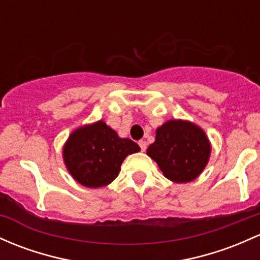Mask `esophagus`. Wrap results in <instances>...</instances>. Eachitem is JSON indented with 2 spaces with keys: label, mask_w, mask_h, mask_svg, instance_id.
<instances>
[{
  "label": "esophagus",
  "mask_w": 260,
  "mask_h": 260,
  "mask_svg": "<svg viewBox=\"0 0 260 260\" xmlns=\"http://www.w3.org/2000/svg\"><path fill=\"white\" fill-rule=\"evenodd\" d=\"M138 144H139V147H141L142 152H145V149H147V142H145V141H139Z\"/></svg>",
  "instance_id": "34e87169"
}]
</instances>
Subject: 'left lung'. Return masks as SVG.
<instances>
[{
    "instance_id": "1",
    "label": "left lung",
    "mask_w": 260,
    "mask_h": 260,
    "mask_svg": "<svg viewBox=\"0 0 260 260\" xmlns=\"http://www.w3.org/2000/svg\"><path fill=\"white\" fill-rule=\"evenodd\" d=\"M211 142L200 125L186 119H169L155 131L148 156L158 164L162 175L176 184L199 178L211 155Z\"/></svg>"
}]
</instances>
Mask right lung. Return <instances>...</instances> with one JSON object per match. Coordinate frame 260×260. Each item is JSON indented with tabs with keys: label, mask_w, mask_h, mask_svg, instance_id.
Listing matches in <instances>:
<instances>
[{
	"label": "right lung",
	"mask_w": 260,
	"mask_h": 260,
	"mask_svg": "<svg viewBox=\"0 0 260 260\" xmlns=\"http://www.w3.org/2000/svg\"><path fill=\"white\" fill-rule=\"evenodd\" d=\"M139 145L121 138L102 119L78 127L62 147V160L73 179L91 189L107 186L118 176L121 165Z\"/></svg>",
	"instance_id": "obj_1"
}]
</instances>
